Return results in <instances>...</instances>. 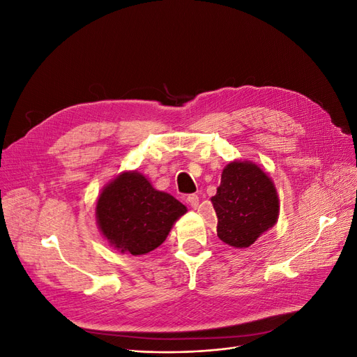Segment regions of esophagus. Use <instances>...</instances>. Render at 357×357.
<instances>
[{
    "label": "esophagus",
    "mask_w": 357,
    "mask_h": 357,
    "mask_svg": "<svg viewBox=\"0 0 357 357\" xmlns=\"http://www.w3.org/2000/svg\"><path fill=\"white\" fill-rule=\"evenodd\" d=\"M186 201H188V204L190 205L192 208H197L198 204H199V198H198V195H195V193H192V195H189L186 198Z\"/></svg>",
    "instance_id": "34e87169"
}]
</instances>
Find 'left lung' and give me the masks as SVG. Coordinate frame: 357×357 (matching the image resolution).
<instances>
[{
	"instance_id": "1",
	"label": "left lung",
	"mask_w": 357,
	"mask_h": 357,
	"mask_svg": "<svg viewBox=\"0 0 357 357\" xmlns=\"http://www.w3.org/2000/svg\"><path fill=\"white\" fill-rule=\"evenodd\" d=\"M211 204L218 214V236L235 248L250 247L280 214L273 178L252 160L235 159L223 168Z\"/></svg>"
}]
</instances>
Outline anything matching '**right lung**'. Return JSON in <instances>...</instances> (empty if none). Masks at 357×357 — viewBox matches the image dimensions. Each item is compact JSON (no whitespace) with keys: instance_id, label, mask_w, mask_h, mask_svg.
Instances as JSON below:
<instances>
[{"instance_id":"right-lung-1","label":"right lung","mask_w":357,"mask_h":357,"mask_svg":"<svg viewBox=\"0 0 357 357\" xmlns=\"http://www.w3.org/2000/svg\"><path fill=\"white\" fill-rule=\"evenodd\" d=\"M186 211V205L155 189L134 169L122 171L107 183L96 199L95 218L100 232L117 252L142 256L164 243Z\"/></svg>"}]
</instances>
